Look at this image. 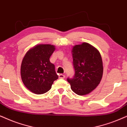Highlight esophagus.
Here are the masks:
<instances>
[{"mask_svg": "<svg viewBox=\"0 0 127 127\" xmlns=\"http://www.w3.org/2000/svg\"><path fill=\"white\" fill-rule=\"evenodd\" d=\"M59 77L60 78H62V79H63V78H65V75L62 74H60L59 75Z\"/></svg>", "mask_w": 127, "mask_h": 127, "instance_id": "obj_1", "label": "esophagus"}]
</instances>
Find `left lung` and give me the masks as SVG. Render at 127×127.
Returning <instances> with one entry per match:
<instances>
[{"label": "left lung", "mask_w": 127, "mask_h": 127, "mask_svg": "<svg viewBox=\"0 0 127 127\" xmlns=\"http://www.w3.org/2000/svg\"><path fill=\"white\" fill-rule=\"evenodd\" d=\"M71 53L75 75L72 79L67 78V81L74 93L86 95L92 92L102 79L101 56L95 47L86 42L74 46Z\"/></svg>", "instance_id": "8db88e82"}]
</instances>
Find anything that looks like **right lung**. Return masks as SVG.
Instances as JSON below:
<instances>
[{"instance_id": "obj_1", "label": "right lung", "mask_w": 127, "mask_h": 127, "mask_svg": "<svg viewBox=\"0 0 127 127\" xmlns=\"http://www.w3.org/2000/svg\"><path fill=\"white\" fill-rule=\"evenodd\" d=\"M55 50L54 45L40 44L29 50L24 56L20 68L21 78L31 92L36 94L46 93L59 78L55 66L49 60Z\"/></svg>"}]
</instances>
